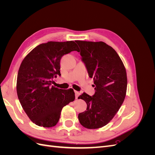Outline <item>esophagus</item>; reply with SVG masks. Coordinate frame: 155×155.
<instances>
[{"mask_svg":"<svg viewBox=\"0 0 155 155\" xmlns=\"http://www.w3.org/2000/svg\"><path fill=\"white\" fill-rule=\"evenodd\" d=\"M75 95H76V99H78V96H79V95H80V93H79V92H78V91H75Z\"/></svg>","mask_w":155,"mask_h":155,"instance_id":"1","label":"esophagus"}]
</instances>
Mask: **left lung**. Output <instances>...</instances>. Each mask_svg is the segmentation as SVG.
Listing matches in <instances>:
<instances>
[{
	"label": "left lung",
	"mask_w": 155,
	"mask_h": 155,
	"mask_svg": "<svg viewBox=\"0 0 155 155\" xmlns=\"http://www.w3.org/2000/svg\"><path fill=\"white\" fill-rule=\"evenodd\" d=\"M88 76L94 78L95 93L83 92L78 97L86 102L87 110L78 114L87 129H98L113 118L124 101L127 79L125 68L116 51L104 42L76 41Z\"/></svg>",
	"instance_id": "8db88e82"
}]
</instances>
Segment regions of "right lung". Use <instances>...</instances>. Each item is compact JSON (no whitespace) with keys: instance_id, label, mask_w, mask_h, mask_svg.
Returning a JSON list of instances; mask_svg holds the SVG:
<instances>
[{"instance_id":"right-lung-1","label":"right lung","mask_w":155,"mask_h":155,"mask_svg":"<svg viewBox=\"0 0 155 155\" xmlns=\"http://www.w3.org/2000/svg\"><path fill=\"white\" fill-rule=\"evenodd\" d=\"M72 51H79L72 41H50L36 46L21 63L17 74V96L26 114L37 125L55 126L63 107L75 100L72 88L63 90L51 86L52 79L61 76V58Z\"/></svg>"}]
</instances>
